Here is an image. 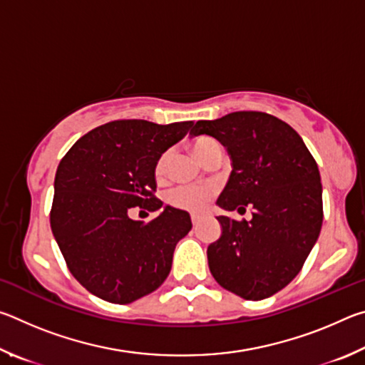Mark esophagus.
<instances>
[{"label": "esophagus", "instance_id": "34e87169", "mask_svg": "<svg viewBox=\"0 0 365 365\" xmlns=\"http://www.w3.org/2000/svg\"><path fill=\"white\" fill-rule=\"evenodd\" d=\"M191 224H193V227H197V224H200V217L197 215H191Z\"/></svg>", "mask_w": 365, "mask_h": 365}]
</instances>
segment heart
<instances>
[{"instance_id": "b5f03b06", "label": "heart", "mask_w": 365, "mask_h": 365, "mask_svg": "<svg viewBox=\"0 0 365 365\" xmlns=\"http://www.w3.org/2000/svg\"><path fill=\"white\" fill-rule=\"evenodd\" d=\"M215 146H219V143L209 137H200L196 138L193 143H191V148L197 158L201 160H205L207 158V154L214 150ZM170 156L172 153L168 150L163 154H159V158L154 163V178L158 182L165 180L169 172V164H170ZM214 196V188L211 187H188V185H180V187L172 188L165 200H168L169 205L175 209H182V211H188V212H201L205 209L209 201L212 200Z\"/></svg>"}]
</instances>
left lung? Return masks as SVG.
Returning a JSON list of instances; mask_svg holds the SVG:
<instances>
[{"instance_id": "obj_1", "label": "left lung", "mask_w": 365, "mask_h": 365, "mask_svg": "<svg viewBox=\"0 0 365 365\" xmlns=\"http://www.w3.org/2000/svg\"><path fill=\"white\" fill-rule=\"evenodd\" d=\"M190 135L214 137L232 158L217 205L252 214L251 220L217 217L222 235L207 248L212 277L245 299L279 293L299 274L322 228L316 159L287 122L259 110L197 120Z\"/></svg>"}]
</instances>
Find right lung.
<instances>
[{
  "label": "right lung",
  "instance_id": "add662e5",
  "mask_svg": "<svg viewBox=\"0 0 365 365\" xmlns=\"http://www.w3.org/2000/svg\"><path fill=\"white\" fill-rule=\"evenodd\" d=\"M191 125L113 120L61 159L49 224L71 274L91 294L128 304L168 279L175 245L191 230L188 212L168 206L146 224L128 214L163 207L154 196V163Z\"/></svg>",
  "mask_w": 365,
  "mask_h": 365
}]
</instances>
